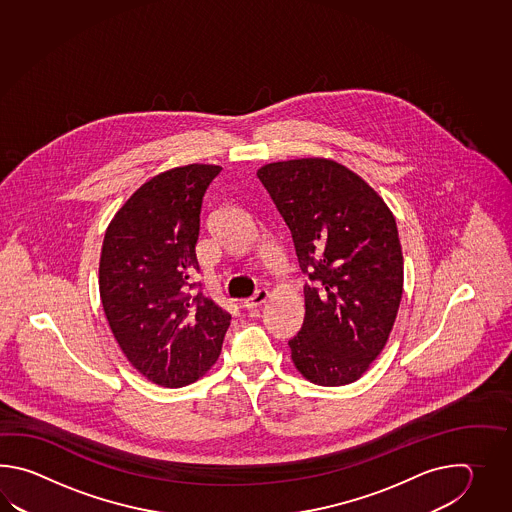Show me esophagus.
Segmentation results:
<instances>
[{
    "mask_svg": "<svg viewBox=\"0 0 512 512\" xmlns=\"http://www.w3.org/2000/svg\"><path fill=\"white\" fill-rule=\"evenodd\" d=\"M267 291L265 289H260V291H256V293L252 294L251 298H247V300H243V307L245 309H256V307H260L265 300H267Z\"/></svg>",
    "mask_w": 512,
    "mask_h": 512,
    "instance_id": "34e87169",
    "label": "esophagus"
}]
</instances>
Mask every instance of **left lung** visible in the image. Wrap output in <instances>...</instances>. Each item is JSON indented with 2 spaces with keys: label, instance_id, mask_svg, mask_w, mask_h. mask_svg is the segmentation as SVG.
Instances as JSON below:
<instances>
[{
  "label": "left lung",
  "instance_id": "obj_1",
  "mask_svg": "<svg viewBox=\"0 0 512 512\" xmlns=\"http://www.w3.org/2000/svg\"><path fill=\"white\" fill-rule=\"evenodd\" d=\"M258 179L307 278L304 324L289 340L294 366L320 386L355 382L379 357L403 296L395 218L370 185L335 161L265 164Z\"/></svg>",
  "mask_w": 512,
  "mask_h": 512
}]
</instances>
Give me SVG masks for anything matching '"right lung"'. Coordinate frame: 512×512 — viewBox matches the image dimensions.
I'll return each instance as SVG.
<instances>
[{"mask_svg":"<svg viewBox=\"0 0 512 512\" xmlns=\"http://www.w3.org/2000/svg\"><path fill=\"white\" fill-rule=\"evenodd\" d=\"M221 166L188 164L150 179L109 223L98 285L109 327L133 368L166 388L218 360L230 315L194 282L203 197Z\"/></svg>","mask_w":512,"mask_h":512,"instance_id":"right-lung-1","label":"right lung"}]
</instances>
